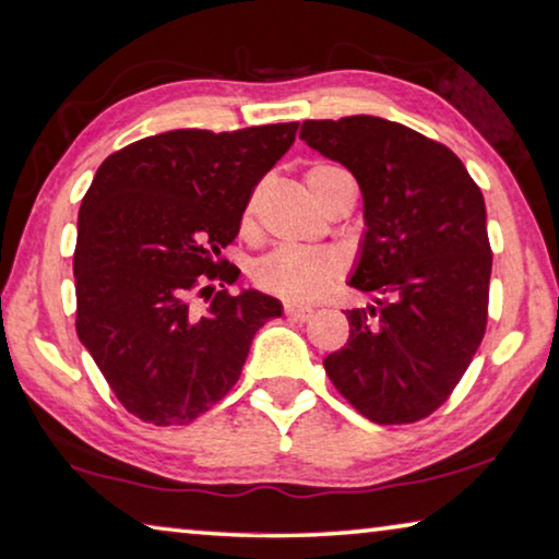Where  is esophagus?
I'll return each mask as SVG.
<instances>
[{
	"mask_svg": "<svg viewBox=\"0 0 559 559\" xmlns=\"http://www.w3.org/2000/svg\"><path fill=\"white\" fill-rule=\"evenodd\" d=\"M285 316L289 320H300V323H305V320L312 318V308H305V305L289 302V305H285Z\"/></svg>",
	"mask_w": 559,
	"mask_h": 559,
	"instance_id": "1",
	"label": "esophagus"
}]
</instances>
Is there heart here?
<instances>
[{
  "label": "heart",
  "mask_w": 559,
  "mask_h": 559,
  "mask_svg": "<svg viewBox=\"0 0 559 559\" xmlns=\"http://www.w3.org/2000/svg\"><path fill=\"white\" fill-rule=\"evenodd\" d=\"M310 195L320 203V209L343 188H354V178L346 167L333 163H318L305 173ZM257 195L243 211V226L254 224ZM343 270L341 257L333 249H305V247H280L259 259L254 264V282L259 289L289 302H316L323 297Z\"/></svg>",
  "instance_id": "1"
}]
</instances>
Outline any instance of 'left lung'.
I'll return each mask as SVG.
<instances>
[{
	"instance_id": "1",
	"label": "left lung",
	"mask_w": 559,
	"mask_h": 559,
	"mask_svg": "<svg viewBox=\"0 0 559 559\" xmlns=\"http://www.w3.org/2000/svg\"><path fill=\"white\" fill-rule=\"evenodd\" d=\"M300 136L358 180L366 234L350 287L377 295L346 310L348 343L325 373L371 423H417L448 402L484 341V195L453 150L396 121L308 119Z\"/></svg>"
}]
</instances>
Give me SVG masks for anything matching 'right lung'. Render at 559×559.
Here are the masks:
<instances>
[{
    "label": "right lung",
    "mask_w": 559,
    "mask_h": 559,
    "mask_svg": "<svg viewBox=\"0 0 559 559\" xmlns=\"http://www.w3.org/2000/svg\"><path fill=\"white\" fill-rule=\"evenodd\" d=\"M297 127L173 129L127 144L96 170L73 251L75 333L142 423L188 425L209 412L239 381L259 328L282 316L270 295L228 293L239 270L221 249ZM193 294L209 311L192 310Z\"/></svg>",
    "instance_id": "add662e5"
}]
</instances>
